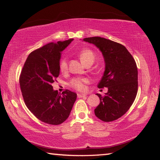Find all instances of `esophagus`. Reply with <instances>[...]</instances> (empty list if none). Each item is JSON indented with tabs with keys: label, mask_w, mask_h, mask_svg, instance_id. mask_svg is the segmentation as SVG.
<instances>
[{
	"label": "esophagus",
	"mask_w": 160,
	"mask_h": 160,
	"mask_svg": "<svg viewBox=\"0 0 160 160\" xmlns=\"http://www.w3.org/2000/svg\"><path fill=\"white\" fill-rule=\"evenodd\" d=\"M77 96H78V98H83V97H86V94H83V93H78V94H77Z\"/></svg>",
	"instance_id": "obj_1"
}]
</instances>
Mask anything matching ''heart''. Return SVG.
Masks as SVG:
<instances>
[{"label": "heart", "instance_id": "obj_1", "mask_svg": "<svg viewBox=\"0 0 160 160\" xmlns=\"http://www.w3.org/2000/svg\"><path fill=\"white\" fill-rule=\"evenodd\" d=\"M78 56H79L81 61L85 65L88 64H93L96 59L95 53L91 49L87 48L82 49V50L78 52ZM59 69L62 73L67 72L68 66L66 59H62L60 60L59 64ZM87 82V78H74L70 81L69 86L77 91H83L85 88V83Z\"/></svg>", "mask_w": 160, "mask_h": 160}]
</instances>
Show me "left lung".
Returning a JSON list of instances; mask_svg holds the SVG:
<instances>
[{"label":"left lung","mask_w":160,"mask_h":160,"mask_svg":"<svg viewBox=\"0 0 160 160\" xmlns=\"http://www.w3.org/2000/svg\"><path fill=\"white\" fill-rule=\"evenodd\" d=\"M100 49L106 68L98 87L108 88L102 96L97 93L100 103L94 110L96 116L111 122L123 116L134 102L138 93V68L131 54L125 47L116 42L92 37L83 39Z\"/></svg>","instance_id":"8db88e82"}]
</instances>
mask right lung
I'll list each match as a JSON object with an SVG mask.
<instances>
[{
  "instance_id": "add662e5",
  "label": "right lung",
  "mask_w": 160,
  "mask_h": 160,
  "mask_svg": "<svg viewBox=\"0 0 160 160\" xmlns=\"http://www.w3.org/2000/svg\"><path fill=\"white\" fill-rule=\"evenodd\" d=\"M73 39L50 42L31 52L21 71L20 85L28 108L45 123L59 125L69 117L77 93L54 91L52 83L59 75L61 52Z\"/></svg>"
}]
</instances>
